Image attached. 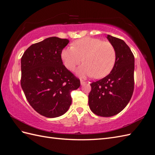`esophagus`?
<instances>
[{
  "label": "esophagus",
  "instance_id": "1",
  "mask_svg": "<svg viewBox=\"0 0 155 155\" xmlns=\"http://www.w3.org/2000/svg\"><path fill=\"white\" fill-rule=\"evenodd\" d=\"M80 83H81V85H84L85 83H86V82L83 81V80H81V81H80Z\"/></svg>",
  "mask_w": 155,
  "mask_h": 155
}]
</instances>
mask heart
Here are the masks:
<instances>
[{"mask_svg": "<svg viewBox=\"0 0 155 155\" xmlns=\"http://www.w3.org/2000/svg\"><path fill=\"white\" fill-rule=\"evenodd\" d=\"M61 58L65 67L70 71L74 70L83 60L85 63L78 69V74L100 78L109 74L114 67L116 51L107 41L85 37L75 40L72 47L63 49Z\"/></svg>", "mask_w": 155, "mask_h": 155, "instance_id": "heart-1", "label": "heart"}]
</instances>
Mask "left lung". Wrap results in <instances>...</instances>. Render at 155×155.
Returning <instances> with one entry per match:
<instances>
[{
	"mask_svg": "<svg viewBox=\"0 0 155 155\" xmlns=\"http://www.w3.org/2000/svg\"><path fill=\"white\" fill-rule=\"evenodd\" d=\"M116 51V61L111 73L90 84L88 104L91 111L100 117L118 114L129 104L134 91L135 58L121 39L107 35Z\"/></svg>",
	"mask_w": 155,
	"mask_h": 155,
	"instance_id": "8db88e82",
	"label": "left lung"
}]
</instances>
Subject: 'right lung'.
<instances>
[{"label":"right lung","instance_id":"1","mask_svg":"<svg viewBox=\"0 0 155 155\" xmlns=\"http://www.w3.org/2000/svg\"><path fill=\"white\" fill-rule=\"evenodd\" d=\"M69 40L50 37L31 45L21 58L20 84L27 101L48 118L64 115L71 104V92L80 79L63 64L61 52Z\"/></svg>","mask_w":155,"mask_h":155}]
</instances>
